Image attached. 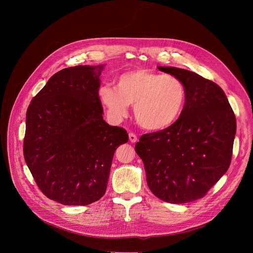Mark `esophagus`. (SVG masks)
I'll return each mask as SVG.
<instances>
[{"label": "esophagus", "mask_w": 253, "mask_h": 253, "mask_svg": "<svg viewBox=\"0 0 253 253\" xmlns=\"http://www.w3.org/2000/svg\"><path fill=\"white\" fill-rule=\"evenodd\" d=\"M129 140L132 143H135V142H137V136L134 133H129Z\"/></svg>", "instance_id": "1"}]
</instances>
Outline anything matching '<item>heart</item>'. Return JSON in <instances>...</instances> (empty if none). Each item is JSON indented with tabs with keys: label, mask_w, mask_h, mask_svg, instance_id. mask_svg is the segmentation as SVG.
<instances>
[{
	"label": "heart",
	"mask_w": 253,
	"mask_h": 253,
	"mask_svg": "<svg viewBox=\"0 0 253 253\" xmlns=\"http://www.w3.org/2000/svg\"><path fill=\"white\" fill-rule=\"evenodd\" d=\"M101 104L113 122L128 116L134 104L137 123L145 130L160 131L181 117L187 101L186 86L173 75L147 69L127 71L116 79V86L103 84L97 90Z\"/></svg>",
	"instance_id": "b5f03b06"
}]
</instances>
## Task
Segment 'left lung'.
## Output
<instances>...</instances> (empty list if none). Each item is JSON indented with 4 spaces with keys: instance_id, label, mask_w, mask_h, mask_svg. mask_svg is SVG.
I'll list each match as a JSON object with an SVG mask.
<instances>
[{
    "instance_id": "1",
    "label": "left lung",
    "mask_w": 253,
    "mask_h": 253,
    "mask_svg": "<svg viewBox=\"0 0 253 253\" xmlns=\"http://www.w3.org/2000/svg\"><path fill=\"white\" fill-rule=\"evenodd\" d=\"M181 79L185 109L170 127L144 134L135 150L152 193L169 203L202 198L230 165L236 119L223 90L194 72L157 67Z\"/></svg>"
}]
</instances>
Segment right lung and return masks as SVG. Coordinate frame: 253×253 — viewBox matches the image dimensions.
<instances>
[{
  "label": "right lung",
  "mask_w": 253,
  "mask_h": 253,
  "mask_svg": "<svg viewBox=\"0 0 253 253\" xmlns=\"http://www.w3.org/2000/svg\"><path fill=\"white\" fill-rule=\"evenodd\" d=\"M104 68L57 72L28 107L25 161L40 190L64 205H88L105 194L114 153L129 139L103 119L97 90Z\"/></svg>",
  "instance_id": "add662e5"
}]
</instances>
